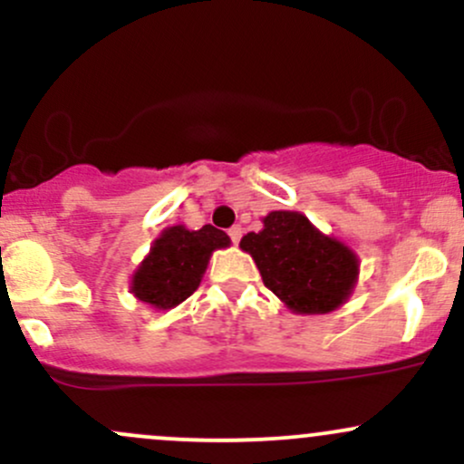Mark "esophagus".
Here are the masks:
<instances>
[{"label": "esophagus", "mask_w": 464, "mask_h": 464, "mask_svg": "<svg viewBox=\"0 0 464 464\" xmlns=\"http://www.w3.org/2000/svg\"><path fill=\"white\" fill-rule=\"evenodd\" d=\"M228 237H231V242H233V244H237L239 239H242V227L236 225V227L228 228Z\"/></svg>", "instance_id": "obj_1"}]
</instances>
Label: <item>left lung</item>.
<instances>
[{
	"instance_id": "8db88e82",
	"label": "left lung",
	"mask_w": 464,
	"mask_h": 464,
	"mask_svg": "<svg viewBox=\"0 0 464 464\" xmlns=\"http://www.w3.org/2000/svg\"><path fill=\"white\" fill-rule=\"evenodd\" d=\"M239 248L257 264L264 285L295 314H327L353 292L360 262L349 246L323 236L299 211H270Z\"/></svg>"
}]
</instances>
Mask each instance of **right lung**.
I'll use <instances>...</instances> for the list:
<instances>
[{
    "instance_id": "add662e5",
    "label": "right lung",
    "mask_w": 464,
    "mask_h": 464,
    "mask_svg": "<svg viewBox=\"0 0 464 464\" xmlns=\"http://www.w3.org/2000/svg\"><path fill=\"white\" fill-rule=\"evenodd\" d=\"M228 244L227 233L211 225L198 231L168 227L132 275L130 292L154 310H172L200 285L211 253Z\"/></svg>"
}]
</instances>
